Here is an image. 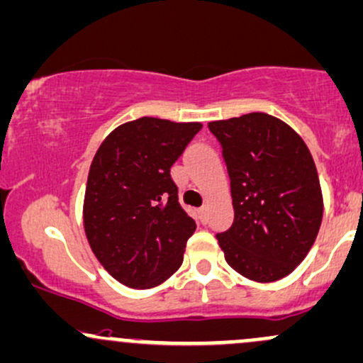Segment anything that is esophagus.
<instances>
[{"mask_svg": "<svg viewBox=\"0 0 363 363\" xmlns=\"http://www.w3.org/2000/svg\"><path fill=\"white\" fill-rule=\"evenodd\" d=\"M199 218H201V221L204 223L206 221V206H202V208L199 209Z\"/></svg>", "mask_w": 363, "mask_h": 363, "instance_id": "esophagus-1", "label": "esophagus"}]
</instances>
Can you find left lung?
<instances>
[{"instance_id":"left-lung-1","label":"left lung","mask_w":363,"mask_h":363,"mask_svg":"<svg viewBox=\"0 0 363 363\" xmlns=\"http://www.w3.org/2000/svg\"><path fill=\"white\" fill-rule=\"evenodd\" d=\"M232 190L233 223L216 233L225 259L256 282L289 275L308 255L323 201L313 157L284 121L264 112L213 121Z\"/></svg>"}]
</instances>
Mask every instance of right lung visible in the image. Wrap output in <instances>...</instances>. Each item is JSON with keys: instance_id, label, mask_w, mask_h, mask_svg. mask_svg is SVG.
<instances>
[{"instance_id": "1", "label": "right lung", "mask_w": 363, "mask_h": 363, "mask_svg": "<svg viewBox=\"0 0 363 363\" xmlns=\"http://www.w3.org/2000/svg\"><path fill=\"white\" fill-rule=\"evenodd\" d=\"M201 123L140 118L116 128L89 166L83 220L89 247L116 280L150 289L180 268L196 221L171 178Z\"/></svg>"}]
</instances>
